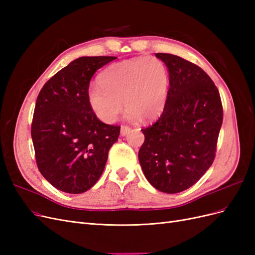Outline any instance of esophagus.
Masks as SVG:
<instances>
[{
	"mask_svg": "<svg viewBox=\"0 0 255 255\" xmlns=\"http://www.w3.org/2000/svg\"><path fill=\"white\" fill-rule=\"evenodd\" d=\"M129 128L127 126H121V129H120V133L122 136H126L128 132H129Z\"/></svg>",
	"mask_w": 255,
	"mask_h": 255,
	"instance_id": "34e87169",
	"label": "esophagus"
}]
</instances>
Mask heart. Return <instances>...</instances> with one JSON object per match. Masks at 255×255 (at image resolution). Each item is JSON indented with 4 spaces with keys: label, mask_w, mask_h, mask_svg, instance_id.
I'll list each match as a JSON object with an SVG mask.
<instances>
[{
    "label": "heart",
    "mask_w": 255,
    "mask_h": 255,
    "mask_svg": "<svg viewBox=\"0 0 255 255\" xmlns=\"http://www.w3.org/2000/svg\"><path fill=\"white\" fill-rule=\"evenodd\" d=\"M91 85L87 99L97 117L112 123L123 104L126 118L137 122L153 120L163 113L168 98L169 74L160 59L146 56L119 61L107 67Z\"/></svg>",
    "instance_id": "1"
}]
</instances>
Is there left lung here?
<instances>
[{
  "mask_svg": "<svg viewBox=\"0 0 255 255\" xmlns=\"http://www.w3.org/2000/svg\"><path fill=\"white\" fill-rule=\"evenodd\" d=\"M169 73L168 98L159 119L142 130L138 158L157 190L177 194L196 184L215 158L222 104L214 82L180 56L156 53Z\"/></svg>",
  "mask_w": 255,
  "mask_h": 255,
  "instance_id": "1",
  "label": "left lung"
}]
</instances>
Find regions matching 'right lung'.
<instances>
[{"label":"right lung","mask_w":255,"mask_h":255,"mask_svg":"<svg viewBox=\"0 0 255 255\" xmlns=\"http://www.w3.org/2000/svg\"><path fill=\"white\" fill-rule=\"evenodd\" d=\"M116 58H76L52 76L38 95L30 130L36 161L44 179L58 190L82 194L90 189L118 140L120 127L100 121L87 99L96 71Z\"/></svg>","instance_id":"right-lung-1"}]
</instances>
